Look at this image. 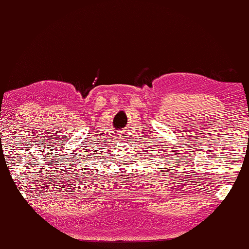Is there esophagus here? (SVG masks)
Instances as JSON below:
<instances>
[{
  "label": "esophagus",
  "mask_w": 249,
  "mask_h": 249,
  "mask_svg": "<svg viewBox=\"0 0 249 249\" xmlns=\"http://www.w3.org/2000/svg\"><path fill=\"white\" fill-rule=\"evenodd\" d=\"M125 134H120V140H124Z\"/></svg>",
  "instance_id": "obj_1"
}]
</instances>
